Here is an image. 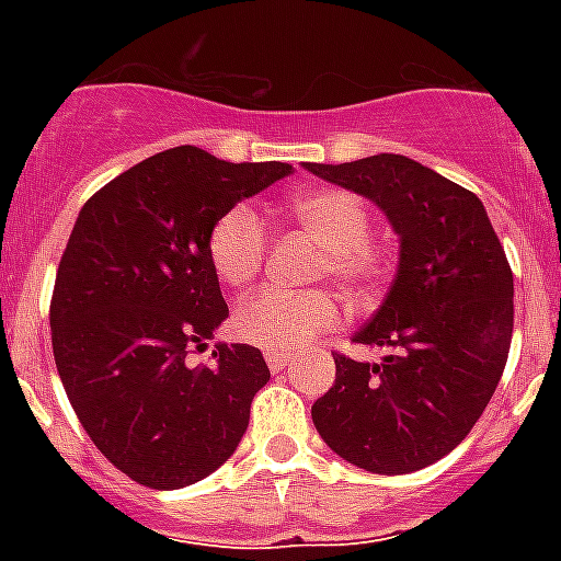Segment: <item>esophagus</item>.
I'll list each match as a JSON object with an SVG mask.
<instances>
[{
	"label": "esophagus",
	"instance_id": "1",
	"mask_svg": "<svg viewBox=\"0 0 561 561\" xmlns=\"http://www.w3.org/2000/svg\"><path fill=\"white\" fill-rule=\"evenodd\" d=\"M290 352H279V350H267L264 352V360H267V367L273 369V373H279V369H285L290 364Z\"/></svg>",
	"mask_w": 561,
	"mask_h": 561
}]
</instances>
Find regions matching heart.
I'll return each instance as SVG.
<instances>
[{
    "label": "heart",
    "instance_id": "b5f03b06",
    "mask_svg": "<svg viewBox=\"0 0 561 561\" xmlns=\"http://www.w3.org/2000/svg\"><path fill=\"white\" fill-rule=\"evenodd\" d=\"M290 218L323 244L317 276L341 282L352 294H367L390 271L387 247L369 238V211L346 188H308L288 201ZM206 255L224 285H247L262 271L267 255V227L250 206H232L209 227ZM341 320L332 290L259 288L236 308L232 329L241 341L262 350L294 352Z\"/></svg>",
    "mask_w": 561,
    "mask_h": 561
}]
</instances>
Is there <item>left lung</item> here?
Here are the masks:
<instances>
[{"instance_id": "8db88e82", "label": "left lung", "mask_w": 561, "mask_h": 561, "mask_svg": "<svg viewBox=\"0 0 561 561\" xmlns=\"http://www.w3.org/2000/svg\"><path fill=\"white\" fill-rule=\"evenodd\" d=\"M317 178L381 206L399 232L390 294L352 341L378 364L334 352V383L311 408L334 454L375 474L443 460L486 410L513 341V271L474 192L401 153L320 165Z\"/></svg>"}]
</instances>
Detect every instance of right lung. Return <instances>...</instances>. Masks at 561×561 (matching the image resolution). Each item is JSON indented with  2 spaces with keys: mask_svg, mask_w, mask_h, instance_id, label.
Masks as SVG:
<instances>
[{
  "mask_svg": "<svg viewBox=\"0 0 561 561\" xmlns=\"http://www.w3.org/2000/svg\"><path fill=\"white\" fill-rule=\"evenodd\" d=\"M290 171L180 145L110 180L75 220L48 308L57 373L95 448L142 486H188L227 462L271 381L247 343H218L206 367L188 355L229 317L209 227Z\"/></svg>",
  "mask_w": 561,
  "mask_h": 561,
  "instance_id": "right-lung-1",
  "label": "right lung"
}]
</instances>
